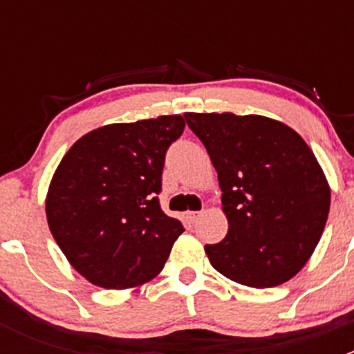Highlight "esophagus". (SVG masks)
<instances>
[{
	"label": "esophagus",
	"instance_id": "1",
	"mask_svg": "<svg viewBox=\"0 0 354 354\" xmlns=\"http://www.w3.org/2000/svg\"><path fill=\"white\" fill-rule=\"evenodd\" d=\"M202 210H190V212H187V217L188 221H192V223H195V221H198L200 217H202Z\"/></svg>",
	"mask_w": 354,
	"mask_h": 354
}]
</instances>
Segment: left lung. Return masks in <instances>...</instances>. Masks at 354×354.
<instances>
[{
	"label": "left lung",
	"mask_w": 354,
	"mask_h": 354,
	"mask_svg": "<svg viewBox=\"0 0 354 354\" xmlns=\"http://www.w3.org/2000/svg\"><path fill=\"white\" fill-rule=\"evenodd\" d=\"M217 171L227 234L205 253L250 288L286 283L308 262L330 207L327 178L292 128L259 114L185 113Z\"/></svg>",
	"instance_id": "left-lung-1"
}]
</instances>
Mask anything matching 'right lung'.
<instances>
[{
    "label": "right lung",
    "instance_id": "obj_1",
    "mask_svg": "<svg viewBox=\"0 0 354 354\" xmlns=\"http://www.w3.org/2000/svg\"><path fill=\"white\" fill-rule=\"evenodd\" d=\"M180 114L114 123L78 138L53 174L46 217L68 262L88 283L128 289L162 270L183 224L159 205L164 156Z\"/></svg>",
    "mask_w": 354,
    "mask_h": 354
}]
</instances>
